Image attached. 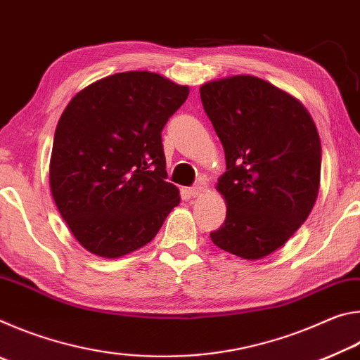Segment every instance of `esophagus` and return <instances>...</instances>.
<instances>
[{
    "mask_svg": "<svg viewBox=\"0 0 360 360\" xmlns=\"http://www.w3.org/2000/svg\"><path fill=\"white\" fill-rule=\"evenodd\" d=\"M206 188H208V184H206L205 179H200L197 184H195L193 187H191V195L193 198L197 197H202V195L206 192Z\"/></svg>",
    "mask_w": 360,
    "mask_h": 360,
    "instance_id": "1",
    "label": "esophagus"
}]
</instances>
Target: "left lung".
Here are the masks:
<instances>
[{"label": "left lung", "mask_w": 360, "mask_h": 360, "mask_svg": "<svg viewBox=\"0 0 360 360\" xmlns=\"http://www.w3.org/2000/svg\"><path fill=\"white\" fill-rule=\"evenodd\" d=\"M200 96L227 163L216 187L227 216L211 240L241 259H262L300 229L316 203L318 130L300 101L255 76L210 81Z\"/></svg>", "instance_id": "1"}]
</instances>
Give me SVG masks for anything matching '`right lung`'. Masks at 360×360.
Here are the masks:
<instances>
[{
    "label": "right lung",
    "mask_w": 360,
    "mask_h": 360,
    "mask_svg": "<svg viewBox=\"0 0 360 360\" xmlns=\"http://www.w3.org/2000/svg\"><path fill=\"white\" fill-rule=\"evenodd\" d=\"M188 87L149 71L103 77L72 96L53 136L49 181L89 252L127 255L154 238L179 191L167 182L162 130Z\"/></svg>",
    "instance_id": "obj_1"
}]
</instances>
